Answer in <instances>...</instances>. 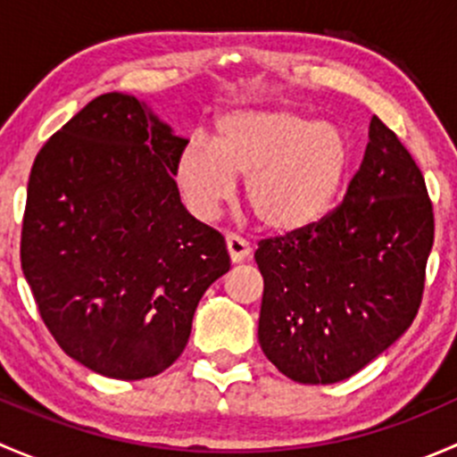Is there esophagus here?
I'll return each mask as SVG.
<instances>
[{
  "label": "esophagus",
  "instance_id": "34e87169",
  "mask_svg": "<svg viewBox=\"0 0 457 457\" xmlns=\"http://www.w3.org/2000/svg\"><path fill=\"white\" fill-rule=\"evenodd\" d=\"M225 247H228L229 261H232V262L247 261V258H250V254H252L250 243H247L245 238L237 237V234H228V237H225Z\"/></svg>",
  "mask_w": 457,
  "mask_h": 457
}]
</instances>
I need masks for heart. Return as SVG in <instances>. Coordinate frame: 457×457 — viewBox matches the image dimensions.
I'll return each mask as SVG.
<instances>
[{
  "label": "heart",
  "instance_id": "1",
  "mask_svg": "<svg viewBox=\"0 0 457 457\" xmlns=\"http://www.w3.org/2000/svg\"><path fill=\"white\" fill-rule=\"evenodd\" d=\"M352 150L343 132L285 108L232 110L216 119L212 143L192 137L174 179L187 210L216 219L245 179V201L267 229L303 232L320 223L347 181Z\"/></svg>",
  "mask_w": 457,
  "mask_h": 457
}]
</instances>
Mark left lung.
Here are the masks:
<instances>
[{
	"instance_id": "obj_1",
	"label": "left lung",
	"mask_w": 457,
	"mask_h": 457,
	"mask_svg": "<svg viewBox=\"0 0 457 457\" xmlns=\"http://www.w3.org/2000/svg\"><path fill=\"white\" fill-rule=\"evenodd\" d=\"M431 245L420 168L371 117L343 203L314 228L258 243L267 361L303 385H334L370 365L416 318Z\"/></svg>"
}]
</instances>
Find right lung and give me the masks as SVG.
Wrapping results in <instances>:
<instances>
[{
  "instance_id": "right-lung-1",
  "label": "right lung",
  "mask_w": 457,
  "mask_h": 457,
  "mask_svg": "<svg viewBox=\"0 0 457 457\" xmlns=\"http://www.w3.org/2000/svg\"><path fill=\"white\" fill-rule=\"evenodd\" d=\"M187 139L132 95L92 99L37 154L21 270L59 347L117 380L165 371L186 349L225 241L179 196Z\"/></svg>"
}]
</instances>
